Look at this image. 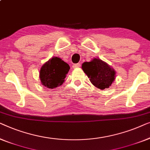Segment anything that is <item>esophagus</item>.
<instances>
[{
    "instance_id": "34e87169",
    "label": "esophagus",
    "mask_w": 150,
    "mask_h": 150,
    "mask_svg": "<svg viewBox=\"0 0 150 150\" xmlns=\"http://www.w3.org/2000/svg\"><path fill=\"white\" fill-rule=\"evenodd\" d=\"M80 66H81L80 63H77V64H74L73 65V68L76 69V68H78V67H79Z\"/></svg>"
}]
</instances>
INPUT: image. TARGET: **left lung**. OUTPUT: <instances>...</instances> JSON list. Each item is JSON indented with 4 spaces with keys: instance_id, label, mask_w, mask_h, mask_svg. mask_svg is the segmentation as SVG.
Segmentation results:
<instances>
[{
    "instance_id": "8db88e82",
    "label": "left lung",
    "mask_w": 150,
    "mask_h": 150,
    "mask_svg": "<svg viewBox=\"0 0 150 150\" xmlns=\"http://www.w3.org/2000/svg\"><path fill=\"white\" fill-rule=\"evenodd\" d=\"M81 68L93 85L100 90L109 88L115 80V71L104 61L94 58L82 64Z\"/></svg>"
}]
</instances>
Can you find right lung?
I'll return each instance as SVG.
<instances>
[{"instance_id": "add662e5", "label": "right lung", "mask_w": 150, "mask_h": 150, "mask_svg": "<svg viewBox=\"0 0 150 150\" xmlns=\"http://www.w3.org/2000/svg\"><path fill=\"white\" fill-rule=\"evenodd\" d=\"M70 67L62 59L53 57L41 67L39 77L42 85L54 89L64 83Z\"/></svg>"}]
</instances>
